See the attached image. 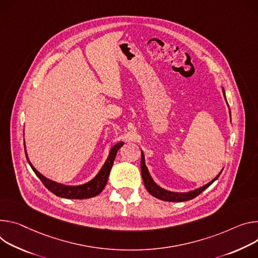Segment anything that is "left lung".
<instances>
[{
  "label": "left lung",
  "mask_w": 258,
  "mask_h": 258,
  "mask_svg": "<svg viewBox=\"0 0 258 258\" xmlns=\"http://www.w3.org/2000/svg\"><path fill=\"white\" fill-rule=\"evenodd\" d=\"M222 92H223V96L225 98V93H224V90L222 89ZM226 100V98H225ZM228 105V104H227ZM230 116H231V110H230ZM140 168H141V175H142V180H144V183H145V186L147 188V190L152 195L154 196L155 198L157 199H160V200H163V201H167V202H183V201H188V200H191L194 198H196L197 196H199L200 194H201L203 190H205L208 186H210L218 177L219 175L221 174L222 170L219 172V174L214 178L212 179L210 182H208L207 184L199 187V188H196L194 190H190V191H187V192H173V191H169V190H166L164 188H162L161 186H159L152 178V176L150 175V172L148 170V167L146 166V161H145V155H144V152L141 151V161H140Z\"/></svg>",
  "instance_id": "left-lung-1"
}]
</instances>
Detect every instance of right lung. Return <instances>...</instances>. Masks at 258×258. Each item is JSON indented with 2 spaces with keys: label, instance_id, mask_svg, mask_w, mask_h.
Segmentation results:
<instances>
[{
  "label": "right lung",
  "instance_id": "right-lung-1",
  "mask_svg": "<svg viewBox=\"0 0 258 258\" xmlns=\"http://www.w3.org/2000/svg\"><path fill=\"white\" fill-rule=\"evenodd\" d=\"M123 145H124L123 141L119 142V144H117V145H114L110 149L108 157H107L105 163L103 164V166L101 167L100 171L97 173V175L89 182H86L81 185H64V184L55 182V181H52V180L46 178L32 165L30 160H28L27 154L25 151V145H24V151H25V156L28 161V164L31 165L36 175L40 178V180L43 182V184L51 192H53L57 197L66 198V199H89V198L95 197L98 194H100L102 191V189L105 187L108 176H109L110 169H111L113 161H114V158H116L118 151L120 150V148Z\"/></svg>",
  "mask_w": 258,
  "mask_h": 258
}]
</instances>
